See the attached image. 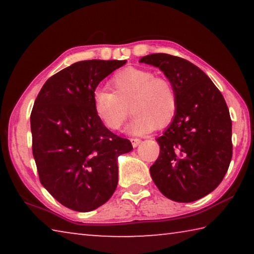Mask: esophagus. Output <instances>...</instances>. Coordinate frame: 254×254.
Listing matches in <instances>:
<instances>
[{
	"label": "esophagus",
	"mask_w": 254,
	"mask_h": 254,
	"mask_svg": "<svg viewBox=\"0 0 254 254\" xmlns=\"http://www.w3.org/2000/svg\"><path fill=\"white\" fill-rule=\"evenodd\" d=\"M130 141H131L133 148H136L137 145H139L141 142H142V141H141L140 139H134V137H133V139H130Z\"/></svg>",
	"instance_id": "obj_1"
}]
</instances>
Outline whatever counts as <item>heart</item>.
I'll use <instances>...</instances> for the list:
<instances>
[{
	"label": "heart",
	"mask_w": 254,
	"mask_h": 254,
	"mask_svg": "<svg viewBox=\"0 0 254 254\" xmlns=\"http://www.w3.org/2000/svg\"><path fill=\"white\" fill-rule=\"evenodd\" d=\"M113 92L96 88L93 93L94 110L105 126L119 130L128 114H134L127 131L134 135L165 127L173 122L178 109V96L171 81L154 77L152 71L127 67L111 79Z\"/></svg>",
	"instance_id": "obj_1"
}]
</instances>
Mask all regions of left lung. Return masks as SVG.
I'll return each mask as SVG.
<instances>
[{"instance_id":"8db88e82","label":"left lung","mask_w":254,"mask_h":254,"mask_svg":"<svg viewBox=\"0 0 254 254\" xmlns=\"http://www.w3.org/2000/svg\"><path fill=\"white\" fill-rule=\"evenodd\" d=\"M158 67L178 96L175 119L157 137L160 154L150 167L167 198L190 203L208 195L224 178L232 159V121L224 97L194 64L168 54L144 56Z\"/></svg>"}]
</instances>
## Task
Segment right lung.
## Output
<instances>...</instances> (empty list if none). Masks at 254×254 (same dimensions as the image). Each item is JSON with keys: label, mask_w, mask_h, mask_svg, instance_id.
I'll return each mask as SVG.
<instances>
[{"label": "right lung", "mask_w": 254, "mask_h": 254, "mask_svg": "<svg viewBox=\"0 0 254 254\" xmlns=\"http://www.w3.org/2000/svg\"><path fill=\"white\" fill-rule=\"evenodd\" d=\"M127 60H84L46 81L30 117L32 153L40 182L55 199L76 212H91L118 186V158L130 152L127 139L103 124L93 93Z\"/></svg>", "instance_id": "add662e5"}]
</instances>
